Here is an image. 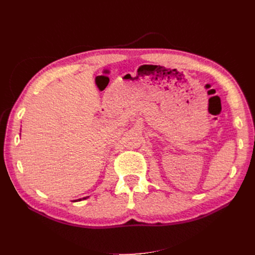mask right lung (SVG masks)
<instances>
[{"mask_svg": "<svg viewBox=\"0 0 255 255\" xmlns=\"http://www.w3.org/2000/svg\"><path fill=\"white\" fill-rule=\"evenodd\" d=\"M87 198H88V197H85V198H83V200H85V199H87ZM81 200H82V199H79V200H74V201H75V202H76V201H81Z\"/></svg>", "mask_w": 255, "mask_h": 255, "instance_id": "obj_1", "label": "right lung"}]
</instances>
